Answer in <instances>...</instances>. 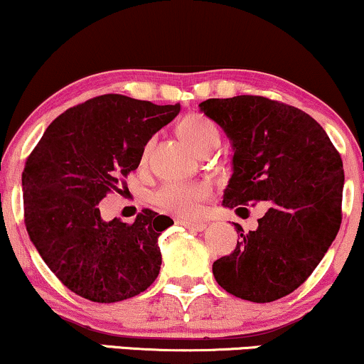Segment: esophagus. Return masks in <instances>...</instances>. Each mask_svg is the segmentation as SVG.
<instances>
[{
  "instance_id": "1",
  "label": "esophagus",
  "mask_w": 364,
  "mask_h": 364,
  "mask_svg": "<svg viewBox=\"0 0 364 364\" xmlns=\"http://www.w3.org/2000/svg\"><path fill=\"white\" fill-rule=\"evenodd\" d=\"M178 224L183 228H187L189 231H204L208 228V224L203 221H178Z\"/></svg>"
}]
</instances>
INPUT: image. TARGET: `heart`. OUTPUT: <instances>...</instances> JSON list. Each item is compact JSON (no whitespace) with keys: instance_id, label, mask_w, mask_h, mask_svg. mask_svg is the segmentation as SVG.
Returning a JSON list of instances; mask_svg holds the SVG:
<instances>
[{"instance_id":"1","label":"heart","mask_w":364,"mask_h":364,"mask_svg":"<svg viewBox=\"0 0 364 364\" xmlns=\"http://www.w3.org/2000/svg\"><path fill=\"white\" fill-rule=\"evenodd\" d=\"M178 134L191 148L199 154L209 145L219 143V132L213 121L199 114H191L178 124ZM210 194L209 186L203 182H168L155 192L154 200L160 208L182 218H194L200 205Z\"/></svg>"}]
</instances>
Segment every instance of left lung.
I'll use <instances>...</instances> for the list:
<instances>
[{
  "label": "left lung",
  "instance_id": "1",
  "mask_svg": "<svg viewBox=\"0 0 364 364\" xmlns=\"http://www.w3.org/2000/svg\"><path fill=\"white\" fill-rule=\"evenodd\" d=\"M199 107L223 128L235 154L224 208L248 214L246 205H267L255 231L235 224L240 241L214 262V278L251 302L285 297L316 270L339 231L341 155L316 119L284 102L235 96Z\"/></svg>",
  "mask_w": 364,
  "mask_h": 364
}]
</instances>
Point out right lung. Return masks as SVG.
<instances>
[{
    "instance_id": "add662e5",
    "label": "right lung",
    "mask_w": 364,
    "mask_h": 364,
    "mask_svg": "<svg viewBox=\"0 0 364 364\" xmlns=\"http://www.w3.org/2000/svg\"><path fill=\"white\" fill-rule=\"evenodd\" d=\"M181 105L105 94L45 129L21 173L30 241L67 289L100 304L141 294L159 277V236L173 224L143 209L133 224L105 221L100 203L140 165L150 138Z\"/></svg>"
}]
</instances>
